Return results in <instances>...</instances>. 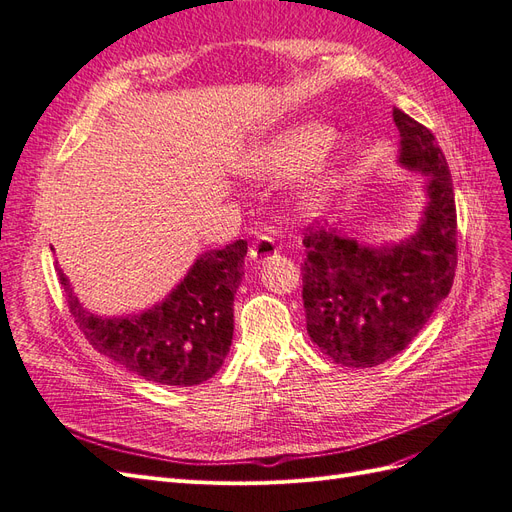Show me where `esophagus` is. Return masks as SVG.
<instances>
[{"label":"esophagus","instance_id":"1","mask_svg":"<svg viewBox=\"0 0 512 512\" xmlns=\"http://www.w3.org/2000/svg\"><path fill=\"white\" fill-rule=\"evenodd\" d=\"M277 250H280V247H277V243L271 235H258L256 241L250 245V258L254 262H265V260L273 258L277 254Z\"/></svg>","mask_w":512,"mask_h":512}]
</instances>
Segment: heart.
Masks as SVG:
<instances>
[{"label":"heart","instance_id":"1","mask_svg":"<svg viewBox=\"0 0 512 512\" xmlns=\"http://www.w3.org/2000/svg\"><path fill=\"white\" fill-rule=\"evenodd\" d=\"M331 141L333 132L324 126H316V123L286 128L247 147L239 158V170L256 179L282 177L314 160ZM337 179L339 173L333 164H316L301 181V207L305 211L322 209L337 188Z\"/></svg>","mask_w":512,"mask_h":512}]
</instances>
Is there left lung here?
Listing matches in <instances>:
<instances>
[{
	"label": "left lung",
	"mask_w": 512,
	"mask_h": 512,
	"mask_svg": "<svg viewBox=\"0 0 512 512\" xmlns=\"http://www.w3.org/2000/svg\"><path fill=\"white\" fill-rule=\"evenodd\" d=\"M399 164L427 175V207L408 239L369 247L307 226L303 307L307 333L333 363L376 367L404 350L451 292L457 209L451 170L423 123L393 108Z\"/></svg>",
	"instance_id": "8db88e82"
}]
</instances>
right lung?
<instances>
[{
  "mask_svg": "<svg viewBox=\"0 0 512 512\" xmlns=\"http://www.w3.org/2000/svg\"><path fill=\"white\" fill-rule=\"evenodd\" d=\"M247 241L200 254L181 284L143 314L102 318L76 299L57 269L70 314L87 342L132 374L166 386H194L215 376L226 359L235 329L237 288Z\"/></svg>",
  "mask_w": 512,
  "mask_h": 512,
  "instance_id": "add662e5",
  "label": "right lung"
}]
</instances>
